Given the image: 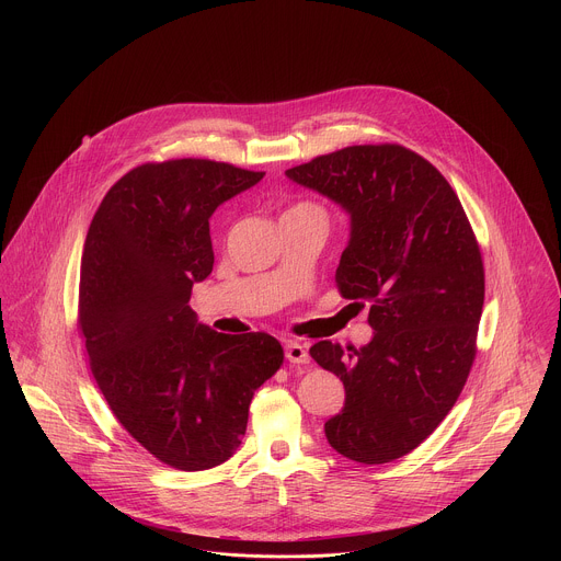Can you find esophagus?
<instances>
[{"label":"esophagus","mask_w":561,"mask_h":561,"mask_svg":"<svg viewBox=\"0 0 561 561\" xmlns=\"http://www.w3.org/2000/svg\"><path fill=\"white\" fill-rule=\"evenodd\" d=\"M284 355H286V359H288L290 364H308V359H310L306 346L299 344V342H286Z\"/></svg>","instance_id":"esophagus-1"}]
</instances>
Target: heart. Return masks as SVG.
Instances as JSON below:
<instances>
[{
    "label": "heart",
    "instance_id": "obj_1",
    "mask_svg": "<svg viewBox=\"0 0 561 561\" xmlns=\"http://www.w3.org/2000/svg\"><path fill=\"white\" fill-rule=\"evenodd\" d=\"M284 215H314V217L324 219V210L319 208L317 204H310V202H299L293 208H288Z\"/></svg>",
    "mask_w": 561,
    "mask_h": 561
}]
</instances>
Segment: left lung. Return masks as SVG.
I'll return each instance as SVG.
<instances>
[{
    "label": "left lung",
    "mask_w": 561,
    "mask_h": 561,
    "mask_svg": "<svg viewBox=\"0 0 561 561\" xmlns=\"http://www.w3.org/2000/svg\"><path fill=\"white\" fill-rule=\"evenodd\" d=\"M286 178L348 215L335 279L346 299L370 304L366 346L310 348L346 390L327 439L353 461H392L439 426L470 373L484 306L472 228L444 175L397 144L348 146Z\"/></svg>",
    "instance_id": "obj_1"
}]
</instances>
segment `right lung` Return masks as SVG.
<instances>
[{
	"label": "right lung",
	"mask_w": 561,
	"mask_h": 561,
	"mask_svg": "<svg viewBox=\"0 0 561 561\" xmlns=\"http://www.w3.org/2000/svg\"><path fill=\"white\" fill-rule=\"evenodd\" d=\"M262 178L208 159L144 164L106 193L87 234L79 327L93 375L119 424L180 470L232 457L255 390L284 359L275 337L215 333L188 304L213 271V213Z\"/></svg>",
	"instance_id": "1"
}]
</instances>
